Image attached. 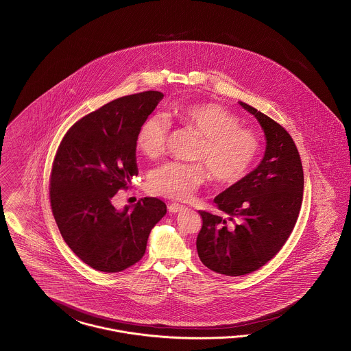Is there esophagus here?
<instances>
[{
	"label": "esophagus",
	"mask_w": 351,
	"mask_h": 351,
	"mask_svg": "<svg viewBox=\"0 0 351 351\" xmlns=\"http://www.w3.org/2000/svg\"><path fill=\"white\" fill-rule=\"evenodd\" d=\"M184 207V206H182V204H178V203H170V204L167 206V210H169V213L176 214V213L181 211Z\"/></svg>",
	"instance_id": "34e87169"
}]
</instances>
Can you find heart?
<instances>
[{
    "mask_svg": "<svg viewBox=\"0 0 351 351\" xmlns=\"http://www.w3.org/2000/svg\"><path fill=\"white\" fill-rule=\"evenodd\" d=\"M184 128L202 136L194 158L202 162H167L149 176V191L176 201H187L210 174L217 184L232 186L243 181L258 161L261 143L258 133L240 127L239 117L217 103H190L173 110ZM169 124L160 114L147 117L136 134V145L150 160L164 156Z\"/></svg>",
    "mask_w": 351,
    "mask_h": 351,
    "instance_id": "1",
    "label": "heart"
}]
</instances>
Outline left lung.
<instances>
[{
	"mask_svg": "<svg viewBox=\"0 0 351 351\" xmlns=\"http://www.w3.org/2000/svg\"><path fill=\"white\" fill-rule=\"evenodd\" d=\"M239 103L264 130V158L239 184L215 197L223 215L198 211V256L226 276L248 275L276 256L295 228L304 195L302 164L291 134L267 114Z\"/></svg>",
	"mask_w": 351,
	"mask_h": 351,
	"instance_id": "left-lung-1",
	"label": "left lung"
}]
</instances>
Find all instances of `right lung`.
Returning a JSON list of instances; mask_svg holds the SVG:
<instances>
[{"mask_svg":"<svg viewBox=\"0 0 351 351\" xmlns=\"http://www.w3.org/2000/svg\"><path fill=\"white\" fill-rule=\"evenodd\" d=\"M164 95L119 97L77 120L60 141L50 174V203L62 238L83 263L121 272L145 254L149 234L167 214L158 198L117 211L112 197L138 174L136 134Z\"/></svg>","mask_w":351,"mask_h":351,"instance_id":"obj_1","label":"right lung"}]
</instances>
